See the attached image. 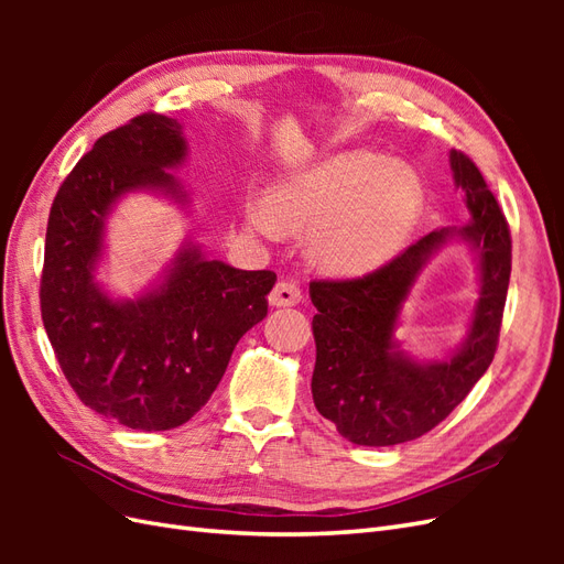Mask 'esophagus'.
<instances>
[{"label":"esophagus","mask_w":564,"mask_h":564,"mask_svg":"<svg viewBox=\"0 0 564 564\" xmlns=\"http://www.w3.org/2000/svg\"><path fill=\"white\" fill-rule=\"evenodd\" d=\"M301 301V289L294 282H278L275 289L270 292V305L275 308H289Z\"/></svg>","instance_id":"34e87169"}]
</instances>
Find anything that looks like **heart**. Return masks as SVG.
<instances>
[{
	"instance_id": "obj_1",
	"label": "heart",
	"mask_w": 564,
	"mask_h": 564,
	"mask_svg": "<svg viewBox=\"0 0 564 564\" xmlns=\"http://www.w3.org/2000/svg\"><path fill=\"white\" fill-rule=\"evenodd\" d=\"M423 207V185L412 166L377 152H344L270 195L247 202L251 230L311 232V259L334 275H360L383 265L414 232Z\"/></svg>"
}]
</instances>
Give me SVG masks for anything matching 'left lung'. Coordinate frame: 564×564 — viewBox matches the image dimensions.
<instances>
[{"label":"left lung","instance_id":"obj_1","mask_svg":"<svg viewBox=\"0 0 564 564\" xmlns=\"http://www.w3.org/2000/svg\"><path fill=\"white\" fill-rule=\"evenodd\" d=\"M449 166L470 214L466 226L429 232L365 278L311 282L317 308L313 402L352 445L390 447L433 431L464 402L497 352L510 230L470 158L452 150ZM449 241L468 243L476 256L478 301L467 338L442 361H419L394 336L401 305L424 263Z\"/></svg>","mask_w":564,"mask_h":564}]
</instances>
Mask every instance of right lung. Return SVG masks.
Segmentation results:
<instances>
[{
  "label": "right lung",
  "mask_w": 564,
  "mask_h": 564,
  "mask_svg": "<svg viewBox=\"0 0 564 564\" xmlns=\"http://www.w3.org/2000/svg\"><path fill=\"white\" fill-rule=\"evenodd\" d=\"M187 160L178 119L148 112L84 155L48 214L42 319L77 398L133 431H172L207 404L230 355L268 315L270 270H240L183 240L174 259L133 299L98 280L108 220L129 193H155L191 207L172 174Z\"/></svg>",
  "instance_id": "right-lung-1"
}]
</instances>
